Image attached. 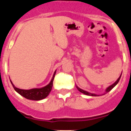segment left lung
I'll return each instance as SVG.
<instances>
[{
    "label": "left lung",
    "mask_w": 131,
    "mask_h": 131,
    "mask_svg": "<svg viewBox=\"0 0 131 131\" xmlns=\"http://www.w3.org/2000/svg\"><path fill=\"white\" fill-rule=\"evenodd\" d=\"M121 75H120V77H119V78H118V79L117 80V81L115 82V83H113V84H112V85H110V86H109V87H107V89H106V93H107V92H110V91L111 90H112V89H113V88L114 87V86H115V85H116V84H117L118 83H119V81L120 78H121ZM77 89H78L79 91H80V92H82V93H83V94H86V95L92 96H97V95H96V94H91V93H90V92H86V91H83V90H82V89H79V88L77 87Z\"/></svg>",
    "instance_id": "8db88e82"
}]
</instances>
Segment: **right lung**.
<instances>
[{
    "instance_id": "obj_1",
    "label": "right lung",
    "mask_w": 131,
    "mask_h": 131,
    "mask_svg": "<svg viewBox=\"0 0 131 131\" xmlns=\"http://www.w3.org/2000/svg\"><path fill=\"white\" fill-rule=\"evenodd\" d=\"M56 71L54 72V75H53L52 79L51 81L48 85H47L45 87L40 88V89H30V90H24V89H19L18 88H16L14 86L13 83L11 82L14 89L16 92L19 93L20 95L24 96V98L29 99V100H40L42 99L45 98L49 94L52 90V88L53 86V81H54V76H55Z\"/></svg>"
}]
</instances>
